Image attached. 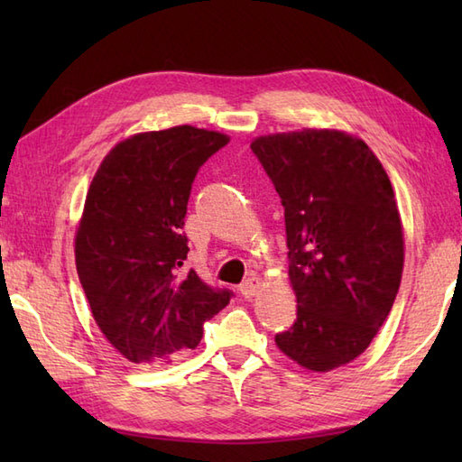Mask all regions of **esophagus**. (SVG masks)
I'll use <instances>...</instances> for the list:
<instances>
[{"instance_id": "34e87169", "label": "esophagus", "mask_w": 462, "mask_h": 462, "mask_svg": "<svg viewBox=\"0 0 462 462\" xmlns=\"http://www.w3.org/2000/svg\"><path fill=\"white\" fill-rule=\"evenodd\" d=\"M258 290H260V280H258V278H248V280H244V282H242V286H240L242 298H246V300H250V298L256 296Z\"/></svg>"}]
</instances>
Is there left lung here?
<instances>
[{
	"instance_id": "8db88e82",
	"label": "left lung",
	"mask_w": 462,
	"mask_h": 462,
	"mask_svg": "<svg viewBox=\"0 0 462 462\" xmlns=\"http://www.w3.org/2000/svg\"><path fill=\"white\" fill-rule=\"evenodd\" d=\"M250 149L280 194L298 298L278 347L311 371L346 365L399 291L403 228L389 176L365 143L339 131L260 136Z\"/></svg>"
}]
</instances>
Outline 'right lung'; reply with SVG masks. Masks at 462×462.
<instances>
[{"label": "right lung", "instance_id": "obj_1", "mask_svg": "<svg viewBox=\"0 0 462 462\" xmlns=\"http://www.w3.org/2000/svg\"><path fill=\"white\" fill-rule=\"evenodd\" d=\"M230 143L182 125L134 134L105 156L75 238L83 291L111 346L133 363L164 365L202 339L204 321L234 293L182 273L186 204L200 166Z\"/></svg>", "mask_w": 462, "mask_h": 462}]
</instances>
